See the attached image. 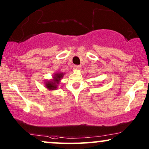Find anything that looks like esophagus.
Returning <instances> with one entry per match:
<instances>
[{
	"instance_id": "34e87169",
	"label": "esophagus",
	"mask_w": 149,
	"mask_h": 149,
	"mask_svg": "<svg viewBox=\"0 0 149 149\" xmlns=\"http://www.w3.org/2000/svg\"><path fill=\"white\" fill-rule=\"evenodd\" d=\"M74 68L76 69V70H79V69L81 68V66L80 65H75L74 66Z\"/></svg>"
}]
</instances>
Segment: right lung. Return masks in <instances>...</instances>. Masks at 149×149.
Segmentation results:
<instances>
[{
  "instance_id": "add662e5",
  "label": "right lung",
  "mask_w": 149,
  "mask_h": 149,
  "mask_svg": "<svg viewBox=\"0 0 149 149\" xmlns=\"http://www.w3.org/2000/svg\"><path fill=\"white\" fill-rule=\"evenodd\" d=\"M65 73L61 72H56L53 74L52 79L47 80L45 82V87H46L48 90L53 91L56 90L58 88V85L60 84L61 80L64 77Z\"/></svg>"
}]
</instances>
